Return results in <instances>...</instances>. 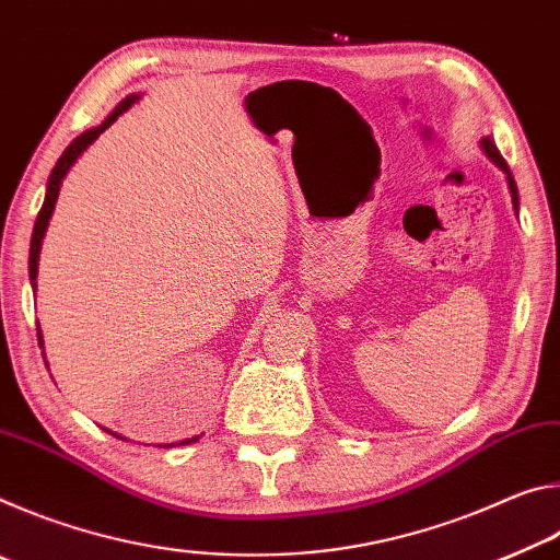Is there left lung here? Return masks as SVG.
Segmentation results:
<instances>
[{
    "instance_id": "1",
    "label": "left lung",
    "mask_w": 560,
    "mask_h": 560,
    "mask_svg": "<svg viewBox=\"0 0 560 560\" xmlns=\"http://www.w3.org/2000/svg\"><path fill=\"white\" fill-rule=\"evenodd\" d=\"M481 150H485L491 163H494L499 170H504L506 183H509V192H511V202H514V210L518 212V189H516V183H514V175H511V170L506 165V160L501 158L499 148H497V143L491 138H481Z\"/></svg>"
}]
</instances>
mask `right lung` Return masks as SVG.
Segmentation results:
<instances>
[{
    "label": "right lung",
    "instance_id": "obj_1",
    "mask_svg": "<svg viewBox=\"0 0 560 560\" xmlns=\"http://www.w3.org/2000/svg\"><path fill=\"white\" fill-rule=\"evenodd\" d=\"M140 96L136 93V96H128V98H122L118 106H116V110L110 113V116L101 122L98 128H91V130H86V132H81L79 138L73 140V143L63 150L61 153V158H59V163L54 165V170H51V175H49V185H46V197H44V205H42V210H39V217H36V224H34V234H32V246H30V279H32V287L36 289V273H39V252H42V242H44V234H46V226H49V220H51V214H54V207H56V200H59V189H61V183H63V177H66V173H69V170L73 167V163L75 160L81 158V153L83 150H86L93 140H96L103 130H106L108 126H113V120H118V116L120 113H126L132 103H136ZM36 334H39V346H44V340H42V328H36ZM44 355V353H42ZM44 363H46V355H44ZM46 368H49V363H46ZM106 432H110V430H106ZM110 434H116V432H110ZM118 440H122L120 434H116ZM200 438H189V440H183L179 444H189V442H197ZM165 447H175V444H165Z\"/></svg>",
    "mask_w": 560,
    "mask_h": 560
}]
</instances>
